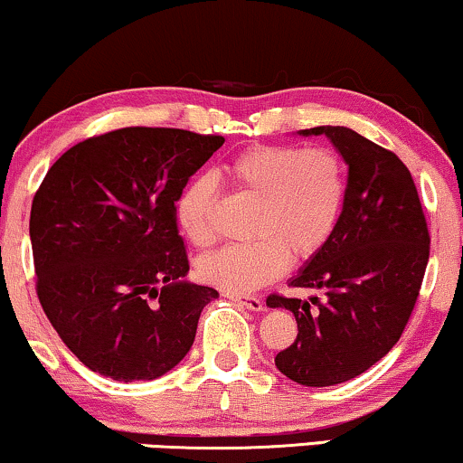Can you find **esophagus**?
Segmentation results:
<instances>
[{
	"label": "esophagus",
	"instance_id": "obj_1",
	"mask_svg": "<svg viewBox=\"0 0 463 463\" xmlns=\"http://www.w3.org/2000/svg\"><path fill=\"white\" fill-rule=\"evenodd\" d=\"M228 299H232L235 303H239V306H245L248 309H251V312H260L262 307H265V303H262L260 297H254V295H226Z\"/></svg>",
	"mask_w": 463,
	"mask_h": 463
}]
</instances>
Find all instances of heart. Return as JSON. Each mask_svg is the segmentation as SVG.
<instances>
[{"label": "heart", "instance_id": "obj_1", "mask_svg": "<svg viewBox=\"0 0 463 463\" xmlns=\"http://www.w3.org/2000/svg\"><path fill=\"white\" fill-rule=\"evenodd\" d=\"M237 188L260 201L254 222L259 241L226 245L203 256L198 275L215 288L245 295L278 279L290 259L318 254L335 232L346 201V164L329 147L251 145L226 164ZM218 190L212 177H196L177 198V224L192 245L213 243Z\"/></svg>", "mask_w": 463, "mask_h": 463}]
</instances>
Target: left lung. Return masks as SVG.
Returning a JSON list of instances; mask_svg holds the SVG:
<instances>
[{"instance_id":"1","label":"left lung","mask_w":463,"mask_h":463,"mask_svg":"<svg viewBox=\"0 0 463 463\" xmlns=\"http://www.w3.org/2000/svg\"><path fill=\"white\" fill-rule=\"evenodd\" d=\"M331 138L348 164L342 215L329 241L301 269L292 288H320L326 299L269 295V307L297 318V339L275 365L306 387L359 376L402 337L417 303L430 231L411 171L393 151L344 126L301 130Z\"/></svg>"}]
</instances>
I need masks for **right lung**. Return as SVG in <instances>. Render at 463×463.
I'll use <instances>...</instances> for the list:
<instances>
[{
	"mask_svg": "<svg viewBox=\"0 0 463 463\" xmlns=\"http://www.w3.org/2000/svg\"><path fill=\"white\" fill-rule=\"evenodd\" d=\"M222 145L218 134L119 128L76 143L40 184L29 215L38 299L91 372L154 380L194 344L218 290L184 282L175 204Z\"/></svg>",
	"mask_w": 463,
	"mask_h": 463,
	"instance_id": "right-lung-1",
	"label": "right lung"
}]
</instances>
